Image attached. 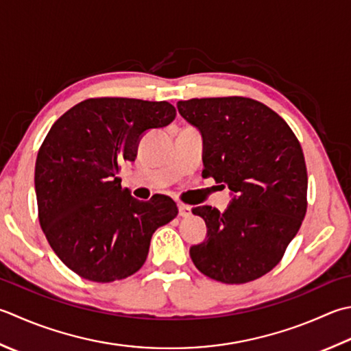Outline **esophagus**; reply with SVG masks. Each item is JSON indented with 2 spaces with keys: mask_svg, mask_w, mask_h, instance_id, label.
I'll list each match as a JSON object with an SVG mask.
<instances>
[{
  "mask_svg": "<svg viewBox=\"0 0 351 351\" xmlns=\"http://www.w3.org/2000/svg\"><path fill=\"white\" fill-rule=\"evenodd\" d=\"M178 207H180V216L181 217H189L191 215V208L189 207V205L180 204V205H178Z\"/></svg>",
  "mask_w": 351,
  "mask_h": 351,
  "instance_id": "34e87169",
  "label": "esophagus"
}]
</instances>
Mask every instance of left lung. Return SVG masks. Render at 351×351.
Listing matches in <instances>:
<instances>
[{"label":"left lung","mask_w":351,"mask_h":351,"mask_svg":"<svg viewBox=\"0 0 351 351\" xmlns=\"http://www.w3.org/2000/svg\"><path fill=\"white\" fill-rule=\"evenodd\" d=\"M204 135V178L234 193L223 213L208 205L193 215L207 239L190 248L204 276L243 285L272 271L297 236L307 210V169L301 144L281 117L250 97L178 101Z\"/></svg>","instance_id":"obj_1"}]
</instances>
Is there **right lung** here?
<instances>
[{
    "label": "right lung",
    "mask_w": 351,
    "mask_h": 351,
    "mask_svg": "<svg viewBox=\"0 0 351 351\" xmlns=\"http://www.w3.org/2000/svg\"><path fill=\"white\" fill-rule=\"evenodd\" d=\"M175 117L169 101L95 97L68 109L48 130L34 169L39 223L79 277L111 283L132 276L156 228L176 217L173 199L138 201L117 176L123 162L135 160L143 132Z\"/></svg>",
    "instance_id": "add662e5"
}]
</instances>
